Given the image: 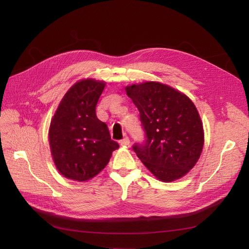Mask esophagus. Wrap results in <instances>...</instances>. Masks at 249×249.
Wrapping results in <instances>:
<instances>
[{"label": "esophagus", "instance_id": "obj_1", "mask_svg": "<svg viewBox=\"0 0 249 249\" xmlns=\"http://www.w3.org/2000/svg\"><path fill=\"white\" fill-rule=\"evenodd\" d=\"M119 143H120V145L127 146V145H130V139L127 138V137H124L123 140L119 141Z\"/></svg>", "mask_w": 249, "mask_h": 249}]
</instances>
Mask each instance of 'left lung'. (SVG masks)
<instances>
[{
    "label": "left lung",
    "mask_w": 249,
    "mask_h": 249,
    "mask_svg": "<svg viewBox=\"0 0 249 249\" xmlns=\"http://www.w3.org/2000/svg\"><path fill=\"white\" fill-rule=\"evenodd\" d=\"M139 110L145 141L134 152L163 182L184 177L198 161L203 146L202 123L196 107L184 93L158 82L125 87Z\"/></svg>",
    "instance_id": "8db88e82"
}]
</instances>
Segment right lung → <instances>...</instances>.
I'll return each mask as SVG.
<instances>
[{
    "mask_svg": "<svg viewBox=\"0 0 249 249\" xmlns=\"http://www.w3.org/2000/svg\"><path fill=\"white\" fill-rule=\"evenodd\" d=\"M105 83L82 80L71 87L52 118L49 139L53 160L67 178L84 182L95 177L119 147L95 108Z\"/></svg>",
    "mask_w": 249,
    "mask_h": 249,
    "instance_id": "right-lung-1",
    "label": "right lung"
}]
</instances>
